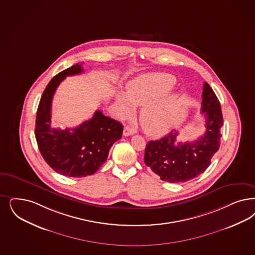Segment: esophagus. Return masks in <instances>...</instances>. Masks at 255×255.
Listing matches in <instances>:
<instances>
[{
    "label": "esophagus",
    "instance_id": "esophagus-1",
    "mask_svg": "<svg viewBox=\"0 0 255 255\" xmlns=\"http://www.w3.org/2000/svg\"><path fill=\"white\" fill-rule=\"evenodd\" d=\"M133 133H134V130L132 129L131 127H129V126H125V127H124V130H123V135L128 136V135H132Z\"/></svg>",
    "mask_w": 255,
    "mask_h": 255
}]
</instances>
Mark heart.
<instances>
[{
  "label": "heart",
  "mask_w": 255,
  "mask_h": 255,
  "mask_svg": "<svg viewBox=\"0 0 255 255\" xmlns=\"http://www.w3.org/2000/svg\"><path fill=\"white\" fill-rule=\"evenodd\" d=\"M176 79L165 73L148 74L133 81L126 93L117 96V103L123 118L133 113L132 106L142 107L139 123L149 135H159L174 123L179 97L168 93L175 87Z\"/></svg>",
  "instance_id": "b5f03b06"
}]
</instances>
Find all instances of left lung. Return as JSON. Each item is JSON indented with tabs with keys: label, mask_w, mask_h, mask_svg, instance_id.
I'll list each match as a JSON object with an SVG mask.
<instances>
[{
	"label": "left lung",
	"mask_w": 255,
	"mask_h": 255,
	"mask_svg": "<svg viewBox=\"0 0 255 255\" xmlns=\"http://www.w3.org/2000/svg\"><path fill=\"white\" fill-rule=\"evenodd\" d=\"M201 112L205 118V132L199 139L178 141L179 132L173 130L147 143L144 162L162 181L182 183L196 178L209 167L220 149L223 117L220 101L207 83L203 84Z\"/></svg>",
	"instance_id": "obj_1"
}]
</instances>
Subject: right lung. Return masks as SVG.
<instances>
[{"label":"right lung","mask_w":255,"mask_h":255,"mask_svg":"<svg viewBox=\"0 0 255 255\" xmlns=\"http://www.w3.org/2000/svg\"><path fill=\"white\" fill-rule=\"evenodd\" d=\"M82 66L75 64L49 82L36 111L35 139L46 163L67 177L92 175L108 157L109 149L122 138L123 124L97 110L93 117L78 127L65 130L51 127L53 94L67 76L80 74Z\"/></svg>","instance_id":"right-lung-1"}]
</instances>
